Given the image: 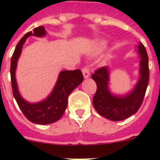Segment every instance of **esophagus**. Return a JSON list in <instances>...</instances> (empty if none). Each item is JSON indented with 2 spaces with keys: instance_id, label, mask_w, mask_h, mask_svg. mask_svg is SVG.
Returning <instances> with one entry per match:
<instances>
[{
  "instance_id": "esophagus-1",
  "label": "esophagus",
  "mask_w": 160,
  "mask_h": 160,
  "mask_svg": "<svg viewBox=\"0 0 160 160\" xmlns=\"http://www.w3.org/2000/svg\"><path fill=\"white\" fill-rule=\"evenodd\" d=\"M82 71L83 76H84L85 78H87L90 77V70H89V68L87 66H84Z\"/></svg>"
}]
</instances>
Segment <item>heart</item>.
<instances>
[{"label":"heart","instance_id":"1","mask_svg":"<svg viewBox=\"0 0 160 160\" xmlns=\"http://www.w3.org/2000/svg\"><path fill=\"white\" fill-rule=\"evenodd\" d=\"M106 45H107V42L102 41V42H100L99 45H98V48H99V49H103L106 47Z\"/></svg>","mask_w":160,"mask_h":160}]
</instances>
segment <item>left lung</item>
Listing matches in <instances>:
<instances>
[{
	"mask_svg": "<svg viewBox=\"0 0 160 160\" xmlns=\"http://www.w3.org/2000/svg\"><path fill=\"white\" fill-rule=\"evenodd\" d=\"M140 55V77L132 91L125 96L111 94L108 88L109 70L104 66L98 69L91 75L97 85L93 105L97 112L112 121H121L138 111L143 101L149 82V66L147 50L142 43L138 46Z\"/></svg>",
	"mask_w": 160,
	"mask_h": 160,
	"instance_id": "8db88e82",
	"label": "left lung"
}]
</instances>
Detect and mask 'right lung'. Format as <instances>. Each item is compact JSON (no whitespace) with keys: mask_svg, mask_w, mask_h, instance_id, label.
Listing matches in <instances>:
<instances>
[{"mask_svg":"<svg viewBox=\"0 0 160 160\" xmlns=\"http://www.w3.org/2000/svg\"><path fill=\"white\" fill-rule=\"evenodd\" d=\"M44 26L33 29V32H28L19 41L11 58L10 75L13 94L20 109L22 110L26 118L33 123L49 124L61 118L67 107L68 97L79 84L83 81L82 73L80 70H63L60 73L58 81L52 93L40 102L29 103L25 101L18 91V84L15 78L18 60L22 53V46L26 38L29 36L44 37L46 35Z\"/></svg>","mask_w":160,"mask_h":160,"instance_id":"1","label":"right lung"}]
</instances>
